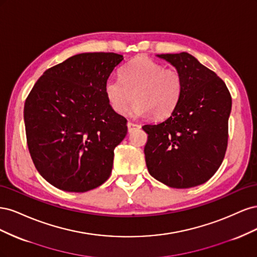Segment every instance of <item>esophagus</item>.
<instances>
[{
	"instance_id": "esophagus-1",
	"label": "esophagus",
	"mask_w": 257,
	"mask_h": 257,
	"mask_svg": "<svg viewBox=\"0 0 257 257\" xmlns=\"http://www.w3.org/2000/svg\"><path fill=\"white\" fill-rule=\"evenodd\" d=\"M138 128H141V125H138V124L132 122V121L127 122V130H128L130 133H131V132L135 131V130H138Z\"/></svg>"
}]
</instances>
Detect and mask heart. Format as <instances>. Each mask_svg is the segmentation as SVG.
Returning <instances> with one entry per match:
<instances>
[{
  "label": "heart",
  "instance_id": "1",
  "mask_svg": "<svg viewBox=\"0 0 257 257\" xmlns=\"http://www.w3.org/2000/svg\"><path fill=\"white\" fill-rule=\"evenodd\" d=\"M120 77L107 79L104 88L108 103L118 114H125L135 100L136 115L162 120L174 112L181 99L180 72L148 57L139 56L128 62L122 67Z\"/></svg>",
  "mask_w": 257,
  "mask_h": 257
}]
</instances>
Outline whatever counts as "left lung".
Segmentation results:
<instances>
[{
	"mask_svg": "<svg viewBox=\"0 0 257 257\" xmlns=\"http://www.w3.org/2000/svg\"><path fill=\"white\" fill-rule=\"evenodd\" d=\"M183 79L180 102L169 118L147 124L149 174L170 188L203 184L221 166L228 142L231 96L225 82L188 52L158 54Z\"/></svg>",
	"mask_w": 257,
	"mask_h": 257,
	"instance_id": "obj_1",
	"label": "left lung"
}]
</instances>
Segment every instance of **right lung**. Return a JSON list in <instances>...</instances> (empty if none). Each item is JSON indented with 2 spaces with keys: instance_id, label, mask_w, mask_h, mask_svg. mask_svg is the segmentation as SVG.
<instances>
[{
  "instance_id": "obj_1",
  "label": "right lung",
  "mask_w": 257,
  "mask_h": 257,
  "mask_svg": "<svg viewBox=\"0 0 257 257\" xmlns=\"http://www.w3.org/2000/svg\"><path fill=\"white\" fill-rule=\"evenodd\" d=\"M123 56L76 54L46 71L25 104L27 144L37 172L56 188L88 192L109 178L127 120L112 110L105 82Z\"/></svg>"
}]
</instances>
